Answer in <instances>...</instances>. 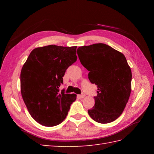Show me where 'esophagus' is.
I'll use <instances>...</instances> for the list:
<instances>
[{
    "label": "esophagus",
    "mask_w": 154,
    "mask_h": 154,
    "mask_svg": "<svg viewBox=\"0 0 154 154\" xmlns=\"http://www.w3.org/2000/svg\"><path fill=\"white\" fill-rule=\"evenodd\" d=\"M77 97H79V99H83V98H84L85 97V94H79V95H78Z\"/></svg>",
    "instance_id": "1"
}]
</instances>
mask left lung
<instances>
[{
    "instance_id": "8db88e82",
    "label": "left lung",
    "mask_w": 154,
    "mask_h": 154,
    "mask_svg": "<svg viewBox=\"0 0 154 154\" xmlns=\"http://www.w3.org/2000/svg\"><path fill=\"white\" fill-rule=\"evenodd\" d=\"M77 55L98 88L95 103L88 113L99 123L113 122L122 113L131 93L132 71L125 56L104 44L79 47Z\"/></svg>"
}]
</instances>
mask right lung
I'll return each mask as SVG.
<instances>
[{
	"instance_id": "1",
	"label": "right lung",
	"mask_w": 154,
	"mask_h": 154,
	"mask_svg": "<svg viewBox=\"0 0 154 154\" xmlns=\"http://www.w3.org/2000/svg\"><path fill=\"white\" fill-rule=\"evenodd\" d=\"M77 46L49 45L34 49L23 65L20 91L31 116L45 126H54L66 118L75 94L59 92L67 69L77 60Z\"/></svg>"
}]
</instances>
